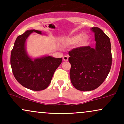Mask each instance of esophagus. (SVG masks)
<instances>
[{
	"label": "esophagus",
	"mask_w": 124,
	"mask_h": 124,
	"mask_svg": "<svg viewBox=\"0 0 124 124\" xmlns=\"http://www.w3.org/2000/svg\"><path fill=\"white\" fill-rule=\"evenodd\" d=\"M68 58H69V56H67V55H65V56H63V60L64 61H68Z\"/></svg>",
	"instance_id": "34e87169"
}]
</instances>
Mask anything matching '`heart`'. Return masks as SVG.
Segmentation results:
<instances>
[{
  "instance_id": "heart-1",
  "label": "heart",
  "mask_w": 124,
  "mask_h": 124,
  "mask_svg": "<svg viewBox=\"0 0 124 124\" xmlns=\"http://www.w3.org/2000/svg\"><path fill=\"white\" fill-rule=\"evenodd\" d=\"M82 36H83V34H78L75 35L66 39L64 43L66 45H75L78 43V46L80 47L85 46L89 44V38L86 35H84L83 38L82 37Z\"/></svg>"
}]
</instances>
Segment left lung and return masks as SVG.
Here are the masks:
<instances>
[{
    "instance_id": "8db88e82",
    "label": "left lung",
    "mask_w": 124,
    "mask_h": 124,
    "mask_svg": "<svg viewBox=\"0 0 124 124\" xmlns=\"http://www.w3.org/2000/svg\"><path fill=\"white\" fill-rule=\"evenodd\" d=\"M96 47L74 48L69 52L70 80L77 90L83 92L97 89L103 83L112 64L110 39L101 29L92 27Z\"/></svg>"
}]
</instances>
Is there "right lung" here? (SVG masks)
Instances as JSON below:
<instances>
[{
    "label": "right lung",
    "instance_id": "obj_1",
    "mask_svg": "<svg viewBox=\"0 0 124 124\" xmlns=\"http://www.w3.org/2000/svg\"><path fill=\"white\" fill-rule=\"evenodd\" d=\"M41 31H26L16 39L11 52L10 64L14 76L23 86L34 91L46 89L50 84L54 72L62 62V58L51 56L32 59L25 51V41L30 34Z\"/></svg>",
    "mask_w": 124,
    "mask_h": 124
}]
</instances>
